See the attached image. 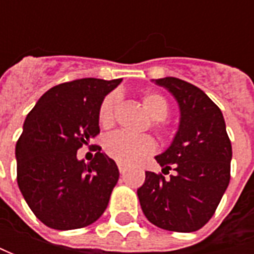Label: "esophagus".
<instances>
[{"label": "esophagus", "instance_id": "obj_1", "mask_svg": "<svg viewBox=\"0 0 254 254\" xmlns=\"http://www.w3.org/2000/svg\"><path fill=\"white\" fill-rule=\"evenodd\" d=\"M119 171H120V174L124 175L126 174V171H127V167L126 165H123V164H119Z\"/></svg>", "mask_w": 254, "mask_h": 254}]
</instances>
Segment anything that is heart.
<instances>
[{"instance_id":"b5f03b06","label":"heart","mask_w":254,"mask_h":254,"mask_svg":"<svg viewBox=\"0 0 254 254\" xmlns=\"http://www.w3.org/2000/svg\"><path fill=\"white\" fill-rule=\"evenodd\" d=\"M141 103L144 110L151 117L152 128L161 135L170 134V126L165 119L170 114V103L158 92H145L142 94ZM119 107V94L110 93L100 103L99 107V123L104 128L112 127L116 122V113ZM104 151L113 160L131 165L145 155L151 154L155 148V141L151 135H131L127 132L116 131L109 134L103 142Z\"/></svg>"}]
</instances>
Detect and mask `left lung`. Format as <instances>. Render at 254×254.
<instances>
[{"instance_id": "1", "label": "left lung", "mask_w": 254, "mask_h": 254, "mask_svg": "<svg viewBox=\"0 0 254 254\" xmlns=\"http://www.w3.org/2000/svg\"><path fill=\"white\" fill-rule=\"evenodd\" d=\"M155 83L178 100L181 124L170 148L155 157L162 172L147 171L137 195L152 225L195 232L215 215L229 185L232 144L220 109L200 89L177 77Z\"/></svg>"}]
</instances>
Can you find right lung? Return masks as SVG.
Listing matches in <instances>:
<instances>
[{"label": "right lung", "mask_w": 254, "mask_h": 254, "mask_svg": "<svg viewBox=\"0 0 254 254\" xmlns=\"http://www.w3.org/2000/svg\"><path fill=\"white\" fill-rule=\"evenodd\" d=\"M120 82L84 77L58 84L25 120L15 148L16 181L28 206L48 228L89 226L109 205L120 177L116 162L99 145L90 162L77 160V150L100 134V103Z\"/></svg>", "instance_id": "right-lung-1"}]
</instances>
